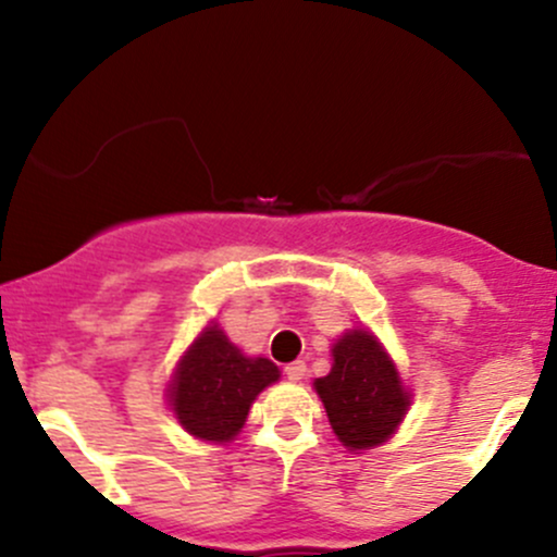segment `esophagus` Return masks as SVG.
<instances>
[{"instance_id": "esophagus-1", "label": "esophagus", "mask_w": 557, "mask_h": 557, "mask_svg": "<svg viewBox=\"0 0 557 557\" xmlns=\"http://www.w3.org/2000/svg\"><path fill=\"white\" fill-rule=\"evenodd\" d=\"M306 372H308L306 362H292V364H286V367H284V375L289 377L292 383L302 381V377H306Z\"/></svg>"}]
</instances>
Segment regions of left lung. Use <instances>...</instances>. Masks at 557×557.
<instances>
[{
  "instance_id": "left-lung-1",
  "label": "left lung",
  "mask_w": 557,
  "mask_h": 557,
  "mask_svg": "<svg viewBox=\"0 0 557 557\" xmlns=\"http://www.w3.org/2000/svg\"><path fill=\"white\" fill-rule=\"evenodd\" d=\"M335 437L348 450L383 445L403 423L410 392L397 364L367 330H351L332 346L330 375L313 381Z\"/></svg>"
}]
</instances>
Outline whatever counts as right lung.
<instances>
[{
	"mask_svg": "<svg viewBox=\"0 0 557 557\" xmlns=\"http://www.w3.org/2000/svg\"><path fill=\"white\" fill-rule=\"evenodd\" d=\"M265 357H244L211 321L193 341L169 383V405L182 426L206 443H231L262 388L278 381Z\"/></svg>",
	"mask_w": 557,
	"mask_h": 557,
	"instance_id": "obj_1",
	"label": "right lung"
}]
</instances>
